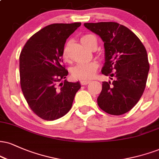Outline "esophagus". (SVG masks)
Returning <instances> with one entry per match:
<instances>
[{"mask_svg":"<svg viewBox=\"0 0 159 159\" xmlns=\"http://www.w3.org/2000/svg\"><path fill=\"white\" fill-rule=\"evenodd\" d=\"M90 81H91L90 80L84 79V80H81V84L82 85H86V84H89Z\"/></svg>","mask_w":159,"mask_h":159,"instance_id":"34e87169","label":"esophagus"}]
</instances>
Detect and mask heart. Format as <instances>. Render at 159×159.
I'll list each match as a JSON object with an SVG mask.
<instances>
[{"instance_id": "1", "label": "heart", "mask_w": 159, "mask_h": 159, "mask_svg": "<svg viewBox=\"0 0 159 159\" xmlns=\"http://www.w3.org/2000/svg\"><path fill=\"white\" fill-rule=\"evenodd\" d=\"M94 39H95L94 35L87 34V35L82 36L81 41L85 47H89ZM63 58L67 59L66 47H64V51H63ZM98 67V64L95 61H80L72 68V75L74 78H78V79L89 78L94 75Z\"/></svg>"}]
</instances>
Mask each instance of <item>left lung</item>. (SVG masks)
I'll return each instance as SVG.
<instances>
[{"instance_id":"8db88e82","label":"left lung","mask_w":159,"mask_h":159,"mask_svg":"<svg viewBox=\"0 0 159 159\" xmlns=\"http://www.w3.org/2000/svg\"><path fill=\"white\" fill-rule=\"evenodd\" d=\"M84 25L104 41L105 63L101 72L110 76V81L102 82L98 107L110 115L126 113L137 104L146 87L150 70L146 49L130 30L116 22Z\"/></svg>"}]
</instances>
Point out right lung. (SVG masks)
<instances>
[{
	"label": "right lung",
	"instance_id": "1",
	"mask_svg": "<svg viewBox=\"0 0 159 159\" xmlns=\"http://www.w3.org/2000/svg\"><path fill=\"white\" fill-rule=\"evenodd\" d=\"M81 23L53 24L28 40L20 55V83L26 102L38 117L53 121L72 107L79 82L65 79L67 70L62 65L66 39Z\"/></svg>",
	"mask_w": 159,
	"mask_h": 159
}]
</instances>
